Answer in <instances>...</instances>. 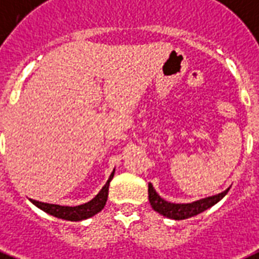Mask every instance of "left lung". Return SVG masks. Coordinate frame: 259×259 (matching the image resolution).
<instances>
[{
	"label": "left lung",
	"instance_id": "obj_1",
	"mask_svg": "<svg viewBox=\"0 0 259 259\" xmlns=\"http://www.w3.org/2000/svg\"><path fill=\"white\" fill-rule=\"evenodd\" d=\"M228 190L230 189H226L224 192L215 194V196L200 198V200H196V201L182 202V204L180 202L178 204V202H170L163 200L157 193V190L154 189L152 184L148 182V200H150L152 209L158 212V213H161L162 216H165L167 219L184 220L188 219V218H192V216L198 215V213H201V212L206 211L208 208H211L215 204H218L227 194Z\"/></svg>",
	"mask_w": 259,
	"mask_h": 259
}]
</instances>
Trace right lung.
<instances>
[{
	"label": "right lung",
	"instance_id": "right-lung-1",
	"mask_svg": "<svg viewBox=\"0 0 259 259\" xmlns=\"http://www.w3.org/2000/svg\"><path fill=\"white\" fill-rule=\"evenodd\" d=\"M113 176H115V170L111 173L108 181L105 182V185L102 186V189L96 194V197H93L90 201L85 202V204H81V205H59V204L36 201V200H32V198H29V200H31L33 205L40 208L41 211H44L48 215L55 216L58 219L69 220V222H81V220L89 219L92 216L97 215L98 212L105 206L108 198V190H109V184H111Z\"/></svg>",
	"mask_w": 259,
	"mask_h": 259
}]
</instances>
